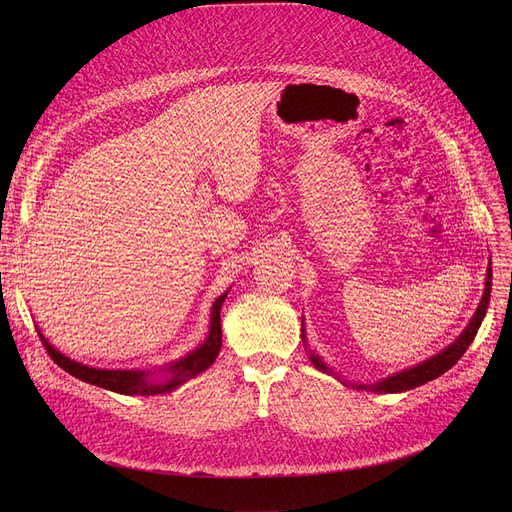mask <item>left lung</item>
I'll return each mask as SVG.
<instances>
[{"label": "left lung", "instance_id": "left-lung-1", "mask_svg": "<svg viewBox=\"0 0 512 512\" xmlns=\"http://www.w3.org/2000/svg\"><path fill=\"white\" fill-rule=\"evenodd\" d=\"M490 292H492V267H488V274H486V290H483V297H481V301H479V307H477V311H475V315L471 317V321H469V326L463 330V334L456 338L450 346H446L444 351H440L438 355H434V357H429L427 361H423V363H419V365H415V367H411V369H405V371H398V373H394V375H388V378H384V380H380L378 384H348L351 388H357V390H371V392H407V390H413V388H417V386H421V384H427V382H432V380H436L438 375H442V373H446L456 361H459L463 355H465V351L469 348V344L473 342V338H475V334H477V330H479V326H481V321H483V317H486V311H488V303H490ZM303 342H305V330H303ZM305 346H307V342H305ZM309 359H311V363L319 369V371H324V373H332V369L321 361L313 351H309ZM334 375V373H332ZM338 378V375H336ZM346 384V382H344Z\"/></svg>", "mask_w": 512, "mask_h": 512}]
</instances>
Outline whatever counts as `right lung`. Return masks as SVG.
<instances>
[{"label": "right lung", "instance_id": "right-lung-1", "mask_svg": "<svg viewBox=\"0 0 512 512\" xmlns=\"http://www.w3.org/2000/svg\"><path fill=\"white\" fill-rule=\"evenodd\" d=\"M228 297V292H224L222 297L215 299L211 307V321H209V334L201 346H197L193 353H188L186 357L170 363L166 369H161V378H153V371H143V369H97L89 367L83 363H76L74 359H68L62 355L58 348H53L47 338L41 334L37 328L41 342L45 346V351L53 359V363H58L64 371H68L74 378L83 380L87 384L112 390L118 394H139V396H155V394H166L182 386L186 380L195 378L201 371H205L215 357H218L220 348H222V321H220V311L224 305V299Z\"/></svg>", "mask_w": 512, "mask_h": 512}]
</instances>
